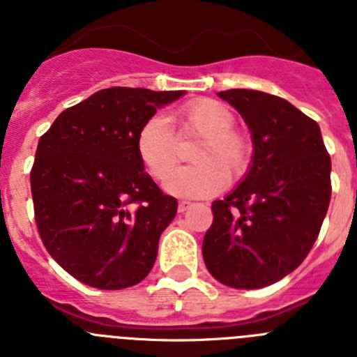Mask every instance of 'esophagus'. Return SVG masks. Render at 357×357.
I'll return each instance as SVG.
<instances>
[{
    "label": "esophagus",
    "mask_w": 357,
    "mask_h": 357,
    "mask_svg": "<svg viewBox=\"0 0 357 357\" xmlns=\"http://www.w3.org/2000/svg\"><path fill=\"white\" fill-rule=\"evenodd\" d=\"M189 207H191V202H185V200L178 202V213H185Z\"/></svg>",
    "instance_id": "obj_1"
}]
</instances>
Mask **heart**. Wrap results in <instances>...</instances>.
Listing matches in <instances>:
<instances>
[{
    "label": "heart",
    "mask_w": 357,
    "mask_h": 357,
    "mask_svg": "<svg viewBox=\"0 0 357 357\" xmlns=\"http://www.w3.org/2000/svg\"><path fill=\"white\" fill-rule=\"evenodd\" d=\"M236 118L223 103L200 98L185 103L176 112V137L181 140L200 137L192 154L195 167L169 174L180 158L175 134L164 116H151L135 135V153L155 181H164L169 195L204 198L220 193L229 181H236L250 166L252 144L247 134L234 128Z\"/></svg>",
    "instance_id": "obj_1"
}]
</instances>
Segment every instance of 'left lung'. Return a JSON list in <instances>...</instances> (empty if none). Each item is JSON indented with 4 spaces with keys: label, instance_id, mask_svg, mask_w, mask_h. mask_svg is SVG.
Segmentation results:
<instances>
[{
    "label": "left lung",
    "instance_id": "left-lung-1",
    "mask_svg": "<svg viewBox=\"0 0 357 357\" xmlns=\"http://www.w3.org/2000/svg\"><path fill=\"white\" fill-rule=\"evenodd\" d=\"M252 132L254 157L245 181L213 202L204 236L207 270L236 289L270 286L307 257L331 202V157L314 119L273 94L218 93Z\"/></svg>",
    "mask_w": 357,
    "mask_h": 357
}]
</instances>
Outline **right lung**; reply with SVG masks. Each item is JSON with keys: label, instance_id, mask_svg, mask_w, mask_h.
I'll list each match as a JSON object with an SVG mask.
<instances>
[{"label": "right lung", "instance_id": "obj_1", "mask_svg": "<svg viewBox=\"0 0 357 357\" xmlns=\"http://www.w3.org/2000/svg\"><path fill=\"white\" fill-rule=\"evenodd\" d=\"M182 91L109 87L69 107L40 135L30 172L44 247L69 275L98 289L137 284L176 214L135 153V135Z\"/></svg>", "mask_w": 357, "mask_h": 357}]
</instances>
